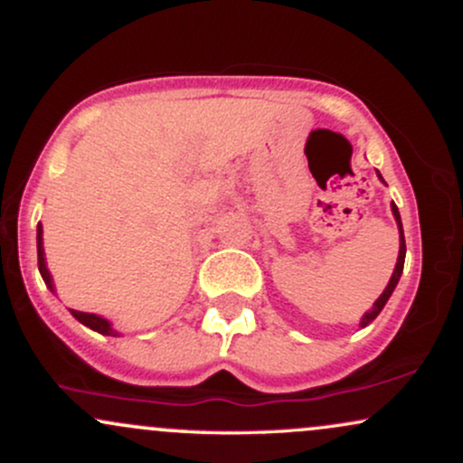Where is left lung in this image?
I'll list each match as a JSON object with an SVG mask.
<instances>
[{
    "label": "left lung",
    "mask_w": 463,
    "mask_h": 463,
    "mask_svg": "<svg viewBox=\"0 0 463 463\" xmlns=\"http://www.w3.org/2000/svg\"><path fill=\"white\" fill-rule=\"evenodd\" d=\"M376 174H379V172H376ZM379 178H381V174H379ZM381 180H383V178H381ZM392 213H394V217H396V224H398V231H401V250H398V261H396L394 274H392L390 283H387V287H385V291H383V294L379 296V300L374 302V307H372V311H368V313H365L364 317H361V326H368V324H370L372 320H374L376 316H379L381 309H383V307H385V302L390 300L392 291L396 289L398 279H401V274H402V265H405V252H407V246H405V232H402L401 213H398V206L394 204V202H392Z\"/></svg>",
    "instance_id": "1"
}]
</instances>
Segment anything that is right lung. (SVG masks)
I'll list each match as a JSON object with an SVG mask.
<instances>
[{
  "instance_id": "add662e5",
  "label": "right lung",
  "mask_w": 463,
  "mask_h": 463,
  "mask_svg": "<svg viewBox=\"0 0 463 463\" xmlns=\"http://www.w3.org/2000/svg\"><path fill=\"white\" fill-rule=\"evenodd\" d=\"M43 228H41V224H39V228H36V252H39V272H41V276H43V280H45V285L50 287V289H54V285H52V276H50V272H47V268H45V257H43ZM71 311V316L76 317L78 322H82L84 326H89V328H93V331H98V333H102V335H110V337H117V331H113V328H110V324L104 320V317H99V316H93V313H84V311H73V309H69Z\"/></svg>"
}]
</instances>
